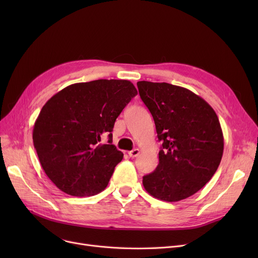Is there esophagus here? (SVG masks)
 I'll use <instances>...</instances> for the list:
<instances>
[{
    "instance_id": "1",
    "label": "esophagus",
    "mask_w": 258,
    "mask_h": 258,
    "mask_svg": "<svg viewBox=\"0 0 258 258\" xmlns=\"http://www.w3.org/2000/svg\"><path fill=\"white\" fill-rule=\"evenodd\" d=\"M139 154H140V151L138 150V148H135V150H133V151H131V152L128 153V155H130L131 158H136Z\"/></svg>"
}]
</instances>
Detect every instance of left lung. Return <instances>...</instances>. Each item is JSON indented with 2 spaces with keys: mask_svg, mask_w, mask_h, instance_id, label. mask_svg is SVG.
<instances>
[{
  "mask_svg": "<svg viewBox=\"0 0 258 258\" xmlns=\"http://www.w3.org/2000/svg\"><path fill=\"white\" fill-rule=\"evenodd\" d=\"M137 86L162 142L157 168L143 177L145 190L165 202L189 198L210 181L221 163L224 137L219 118L185 88L144 80Z\"/></svg>",
  "mask_w": 258,
  "mask_h": 258,
  "instance_id": "8db88e82",
  "label": "left lung"
}]
</instances>
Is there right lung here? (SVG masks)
Returning <instances> with one entry per match:
<instances>
[{
  "label": "right lung",
  "mask_w": 258,
  "mask_h": 258,
  "mask_svg": "<svg viewBox=\"0 0 258 258\" xmlns=\"http://www.w3.org/2000/svg\"><path fill=\"white\" fill-rule=\"evenodd\" d=\"M136 95L128 80L98 79L71 85L46 102L33 126V144L61 191L91 197L107 186L123 158L112 144L115 121ZM105 136L109 140L101 144Z\"/></svg>",
  "instance_id": "1"
}]
</instances>
